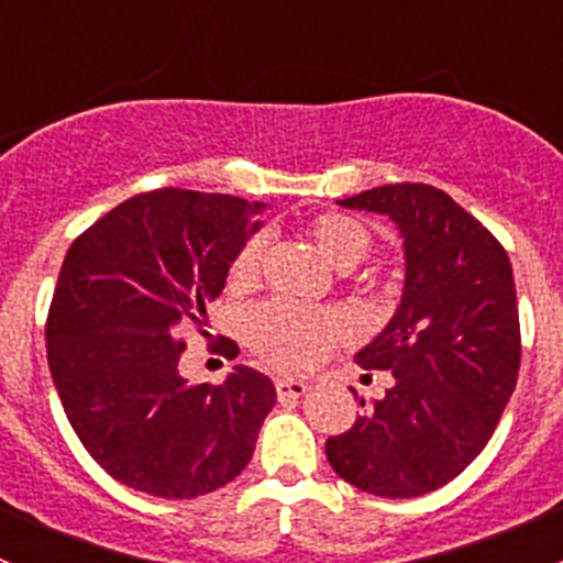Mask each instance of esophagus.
<instances>
[{"mask_svg":"<svg viewBox=\"0 0 563 563\" xmlns=\"http://www.w3.org/2000/svg\"><path fill=\"white\" fill-rule=\"evenodd\" d=\"M275 389L280 400H299V397H305L310 391L308 384L299 382V378H277Z\"/></svg>","mask_w":563,"mask_h":563,"instance_id":"obj_1","label":"esophagus"}]
</instances>
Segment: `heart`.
I'll list each match as a JSON object with an SVG mask.
<instances>
[{
    "instance_id": "heart-1",
    "label": "heart",
    "mask_w": 563,
    "mask_h": 563,
    "mask_svg": "<svg viewBox=\"0 0 563 563\" xmlns=\"http://www.w3.org/2000/svg\"><path fill=\"white\" fill-rule=\"evenodd\" d=\"M308 236L332 269L349 272L367 258L373 236L360 220L349 214H318L308 225ZM264 240L253 236L231 264V280L245 286L258 275ZM351 323L343 313L308 310L288 302H266L247 316L245 334L255 351L283 371H305L329 354L338 340L349 338Z\"/></svg>"
}]
</instances>
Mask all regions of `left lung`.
Here are the masks:
<instances>
[{"instance_id": "obj_1", "label": "left lung", "mask_w": 563, "mask_h": 563, "mask_svg": "<svg viewBox=\"0 0 563 563\" xmlns=\"http://www.w3.org/2000/svg\"><path fill=\"white\" fill-rule=\"evenodd\" d=\"M338 203L397 225L406 280L387 327L354 354L365 371H391L395 384L354 428L327 439V460L373 496H424L485 450L518 384L512 264L439 187L384 185Z\"/></svg>"}]
</instances>
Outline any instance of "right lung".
I'll list each match as a JSON object with an SVG mask.
<instances>
[{"instance_id": "right-lung-1", "label": "right lung", "mask_w": 563, "mask_h": 563, "mask_svg": "<svg viewBox=\"0 0 563 563\" xmlns=\"http://www.w3.org/2000/svg\"><path fill=\"white\" fill-rule=\"evenodd\" d=\"M264 203L223 192L128 198L65 255L45 323L73 430L122 485L196 498L245 471L275 384L234 365L220 387L179 376V329L201 327Z\"/></svg>"}]
</instances>
